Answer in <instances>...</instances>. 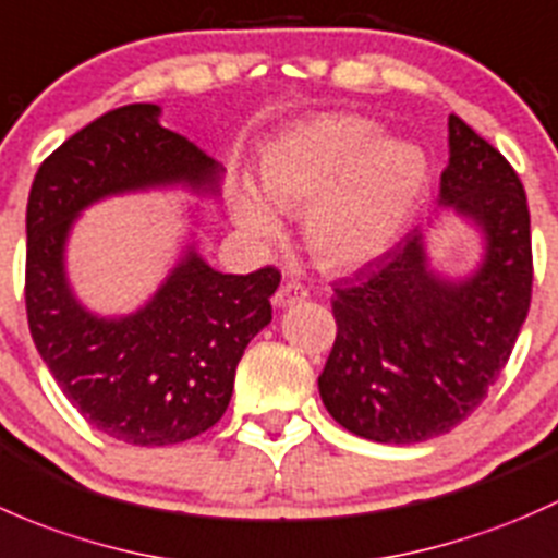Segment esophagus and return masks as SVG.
<instances>
[{
	"instance_id": "esophagus-1",
	"label": "esophagus",
	"mask_w": 558,
	"mask_h": 558,
	"mask_svg": "<svg viewBox=\"0 0 558 558\" xmlns=\"http://www.w3.org/2000/svg\"><path fill=\"white\" fill-rule=\"evenodd\" d=\"M303 298H308L306 287L298 284V281H287V284H281L279 290L274 292V306L287 308V306H292V303L303 301Z\"/></svg>"
}]
</instances>
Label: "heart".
<instances>
[{
    "label": "heart",
    "mask_w": 558,
    "mask_h": 558,
    "mask_svg": "<svg viewBox=\"0 0 558 558\" xmlns=\"http://www.w3.org/2000/svg\"><path fill=\"white\" fill-rule=\"evenodd\" d=\"M427 185L418 147L384 140L381 125L327 112L281 131L260 160V195H233V220L255 241L281 233L277 211H303L308 255L327 271H354L389 250Z\"/></svg>",
    "instance_id": "1"
}]
</instances>
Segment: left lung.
Masks as SVG:
<instances>
[{
    "instance_id": "8db88e82",
    "label": "left lung",
    "mask_w": 558,
    "mask_h": 558,
    "mask_svg": "<svg viewBox=\"0 0 558 558\" xmlns=\"http://www.w3.org/2000/svg\"><path fill=\"white\" fill-rule=\"evenodd\" d=\"M438 206L478 228V268H433L424 231L336 287L338 332L319 395L341 427L376 444H422L468 418L530 312V206L513 166L462 118H449V166Z\"/></svg>"
}]
</instances>
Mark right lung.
Instances as JSON below:
<instances>
[{
	"instance_id": "right-lung-1",
	"label": "right lung",
	"mask_w": 558,
	"mask_h": 558,
	"mask_svg": "<svg viewBox=\"0 0 558 558\" xmlns=\"http://www.w3.org/2000/svg\"><path fill=\"white\" fill-rule=\"evenodd\" d=\"M158 105H129L85 125L43 160L26 206V314L61 392L109 438L171 446L226 413L246 343L271 322L281 274H220L187 244L150 301L99 317L74 295L66 241L109 195L187 187L220 195L222 163L160 125Z\"/></svg>"
}]
</instances>
